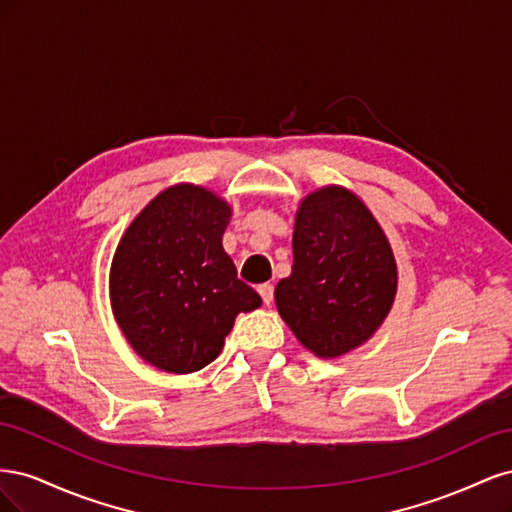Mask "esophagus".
<instances>
[{"mask_svg": "<svg viewBox=\"0 0 512 512\" xmlns=\"http://www.w3.org/2000/svg\"><path fill=\"white\" fill-rule=\"evenodd\" d=\"M258 292L262 301H265V305H271L273 303V284H260L258 286Z\"/></svg>", "mask_w": 512, "mask_h": 512, "instance_id": "obj_1", "label": "esophagus"}]
</instances>
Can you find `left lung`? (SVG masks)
I'll return each mask as SVG.
<instances>
[{"label": "left lung", "instance_id": "8db88e82", "mask_svg": "<svg viewBox=\"0 0 512 512\" xmlns=\"http://www.w3.org/2000/svg\"><path fill=\"white\" fill-rule=\"evenodd\" d=\"M292 258V273L275 286V305L320 359L359 348L389 316L397 292L391 243L363 200L342 185L301 200Z\"/></svg>", "mask_w": 512, "mask_h": 512}]
</instances>
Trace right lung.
I'll use <instances>...</instances> for the list:
<instances>
[{
	"mask_svg": "<svg viewBox=\"0 0 512 512\" xmlns=\"http://www.w3.org/2000/svg\"><path fill=\"white\" fill-rule=\"evenodd\" d=\"M230 213L218 194L179 183L136 215L115 250V320L134 352L168 374L218 359L237 314L262 303L224 252Z\"/></svg>",
	"mask_w": 512,
	"mask_h": 512,
	"instance_id": "obj_1",
	"label": "right lung"
}]
</instances>
